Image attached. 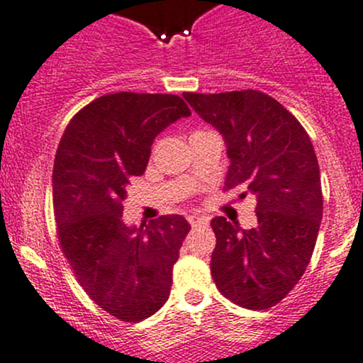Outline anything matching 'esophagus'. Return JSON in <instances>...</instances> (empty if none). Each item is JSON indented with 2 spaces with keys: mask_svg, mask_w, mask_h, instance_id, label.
Segmentation results:
<instances>
[{
  "mask_svg": "<svg viewBox=\"0 0 363 363\" xmlns=\"http://www.w3.org/2000/svg\"><path fill=\"white\" fill-rule=\"evenodd\" d=\"M188 220L189 224H191L193 228L196 226H201V224H207L208 219L205 216H198V213H191V216H188Z\"/></svg>",
  "mask_w": 363,
  "mask_h": 363,
  "instance_id": "1",
  "label": "esophagus"
}]
</instances>
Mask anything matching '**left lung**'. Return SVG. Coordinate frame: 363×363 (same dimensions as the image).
Masks as SVG:
<instances>
[{"mask_svg": "<svg viewBox=\"0 0 363 363\" xmlns=\"http://www.w3.org/2000/svg\"><path fill=\"white\" fill-rule=\"evenodd\" d=\"M182 95L223 135L230 158L226 188L247 189L257 201L252 230L223 216L212 219L213 281L238 306L272 308L306 272L322 223L320 169L310 135L262 91Z\"/></svg>", "mask_w": 363, "mask_h": 363, "instance_id": "obj_1", "label": "left lung"}]
</instances>
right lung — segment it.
<instances>
[{
	"label": "right lung",
	"instance_id": "obj_1",
	"mask_svg": "<svg viewBox=\"0 0 363 363\" xmlns=\"http://www.w3.org/2000/svg\"><path fill=\"white\" fill-rule=\"evenodd\" d=\"M191 111L177 95H102L67 125L53 165L57 235L76 280L123 322L155 315L170 296L172 268L191 226L162 216L146 228L123 223L127 188L143 175L156 135Z\"/></svg>",
	"mask_w": 363,
	"mask_h": 363
}]
</instances>
